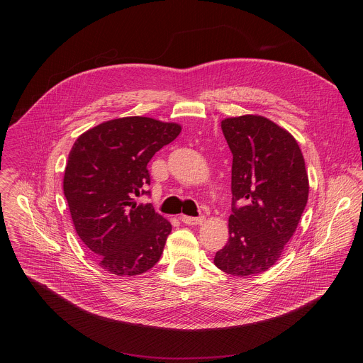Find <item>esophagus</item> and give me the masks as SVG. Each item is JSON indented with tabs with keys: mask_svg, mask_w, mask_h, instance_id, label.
I'll return each mask as SVG.
<instances>
[{
	"mask_svg": "<svg viewBox=\"0 0 363 363\" xmlns=\"http://www.w3.org/2000/svg\"><path fill=\"white\" fill-rule=\"evenodd\" d=\"M203 220H205L203 216H201V217H188V216H182V217H181V221H182L184 224H188V225L201 224V223H203Z\"/></svg>",
	"mask_w": 363,
	"mask_h": 363,
	"instance_id": "obj_1",
	"label": "esophagus"
}]
</instances>
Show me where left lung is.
<instances>
[{
	"instance_id": "1",
	"label": "left lung",
	"mask_w": 363,
	"mask_h": 363,
	"mask_svg": "<svg viewBox=\"0 0 363 363\" xmlns=\"http://www.w3.org/2000/svg\"><path fill=\"white\" fill-rule=\"evenodd\" d=\"M233 153L228 242L216 266L231 276H255L280 258L308 196V178L296 139L255 115L221 122Z\"/></svg>"
}]
</instances>
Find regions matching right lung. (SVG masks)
I'll list each match as a JSON object with an SVG mask.
<instances>
[{"instance_id":"right-lung-1","label":"right lung","mask_w":363,"mask_h":363,"mask_svg":"<svg viewBox=\"0 0 363 363\" xmlns=\"http://www.w3.org/2000/svg\"><path fill=\"white\" fill-rule=\"evenodd\" d=\"M181 132L177 123L130 116L100 123L77 138L63 189L80 240L116 276H136L160 262L172 225L152 203L147 162Z\"/></svg>"}]
</instances>
